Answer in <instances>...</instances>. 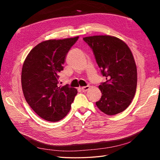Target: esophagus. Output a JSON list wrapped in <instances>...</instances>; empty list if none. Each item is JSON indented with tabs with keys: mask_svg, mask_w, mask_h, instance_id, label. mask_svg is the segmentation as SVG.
Segmentation results:
<instances>
[{
	"mask_svg": "<svg viewBox=\"0 0 160 160\" xmlns=\"http://www.w3.org/2000/svg\"><path fill=\"white\" fill-rule=\"evenodd\" d=\"M89 89H90V86H86L81 88V89H82L83 92H86V91H87Z\"/></svg>",
	"mask_w": 160,
	"mask_h": 160,
	"instance_id": "34e87169",
	"label": "esophagus"
}]
</instances>
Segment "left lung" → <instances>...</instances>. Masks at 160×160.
I'll list each match as a JSON object with an SVG mask.
<instances>
[{
    "instance_id": "obj_1",
    "label": "left lung",
    "mask_w": 160,
    "mask_h": 160,
    "mask_svg": "<svg viewBox=\"0 0 160 160\" xmlns=\"http://www.w3.org/2000/svg\"><path fill=\"white\" fill-rule=\"evenodd\" d=\"M83 40L92 49L107 80L99 85L102 97L97 107L107 115L121 113L130 105L136 91L137 67L131 51L114 36H93Z\"/></svg>"
}]
</instances>
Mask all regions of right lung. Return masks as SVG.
<instances>
[{
	"label": "right lung",
	"mask_w": 160,
	"mask_h": 160,
	"mask_svg": "<svg viewBox=\"0 0 160 160\" xmlns=\"http://www.w3.org/2000/svg\"><path fill=\"white\" fill-rule=\"evenodd\" d=\"M79 36L49 40L30 51L23 63L21 83L24 96L35 113L47 121L57 122L66 116L78 93L66 84L58 86L67 54Z\"/></svg>",
	"instance_id": "1"
}]
</instances>
